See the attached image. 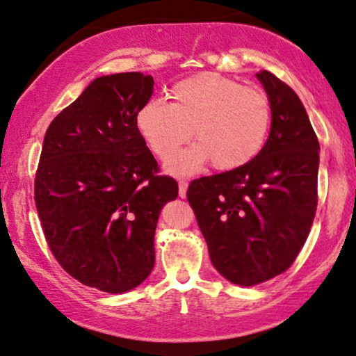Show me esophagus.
Returning <instances> with one entry per match:
<instances>
[{"instance_id":"1","label":"esophagus","mask_w":356,"mask_h":356,"mask_svg":"<svg viewBox=\"0 0 356 356\" xmlns=\"http://www.w3.org/2000/svg\"><path fill=\"white\" fill-rule=\"evenodd\" d=\"M186 190H188V183L183 181V179H181V181L178 183V195H179V198H185Z\"/></svg>"}]
</instances>
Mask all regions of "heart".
I'll return each mask as SVG.
<instances>
[{
    "instance_id": "obj_1",
    "label": "heart",
    "mask_w": 356,
    "mask_h": 356,
    "mask_svg": "<svg viewBox=\"0 0 356 356\" xmlns=\"http://www.w3.org/2000/svg\"><path fill=\"white\" fill-rule=\"evenodd\" d=\"M170 99V104L147 100L135 124L150 150L163 161L173 160L193 130L196 143L175 160L173 173H191L206 161L221 171L241 168L264 147L272 113L262 90L203 72L175 84Z\"/></svg>"
}]
</instances>
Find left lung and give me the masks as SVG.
Segmentation results:
<instances>
[{
  "instance_id": "left-lung-1",
  "label": "left lung",
  "mask_w": 356,
  "mask_h": 356,
  "mask_svg": "<svg viewBox=\"0 0 356 356\" xmlns=\"http://www.w3.org/2000/svg\"><path fill=\"white\" fill-rule=\"evenodd\" d=\"M269 95L270 131L241 168L193 179L186 198L213 266L238 285L282 274L305 244L317 211V135L297 94L269 71L257 74Z\"/></svg>"
}]
</instances>
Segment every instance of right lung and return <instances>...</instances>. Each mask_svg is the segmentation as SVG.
<instances>
[{"label":"right lung","instance_id":"right-lung-1","mask_svg":"<svg viewBox=\"0 0 356 356\" xmlns=\"http://www.w3.org/2000/svg\"><path fill=\"white\" fill-rule=\"evenodd\" d=\"M153 77H97L44 135L34 203L59 266L87 287L127 292L155 266L161 208L178 183L160 175L135 124Z\"/></svg>","mask_w":356,"mask_h":356}]
</instances>
